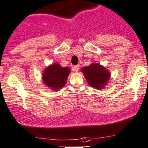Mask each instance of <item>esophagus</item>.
Returning <instances> with one entry per match:
<instances>
[{"mask_svg":"<svg viewBox=\"0 0 148 148\" xmlns=\"http://www.w3.org/2000/svg\"><path fill=\"white\" fill-rule=\"evenodd\" d=\"M79 65L74 66V67H73V70H74V71H76V72H77V71H79Z\"/></svg>","mask_w":148,"mask_h":148,"instance_id":"esophagus-1","label":"esophagus"}]
</instances>
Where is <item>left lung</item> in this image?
<instances>
[{
    "label": "left lung",
    "mask_w": 148,
    "mask_h": 148,
    "mask_svg": "<svg viewBox=\"0 0 148 148\" xmlns=\"http://www.w3.org/2000/svg\"><path fill=\"white\" fill-rule=\"evenodd\" d=\"M81 70L89 86L94 88H103L110 79V72L98 63L94 62L90 66L82 68Z\"/></svg>",
    "instance_id": "obj_1"
}]
</instances>
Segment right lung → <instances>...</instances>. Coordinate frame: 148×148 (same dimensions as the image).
Wrapping results in <instances>:
<instances>
[{"label":"right lung","instance_id":"obj_1","mask_svg":"<svg viewBox=\"0 0 148 148\" xmlns=\"http://www.w3.org/2000/svg\"><path fill=\"white\" fill-rule=\"evenodd\" d=\"M71 69L61 67L58 63L48 66L42 74V81L46 86L54 90H59L66 83Z\"/></svg>","mask_w":148,"mask_h":148}]
</instances>
